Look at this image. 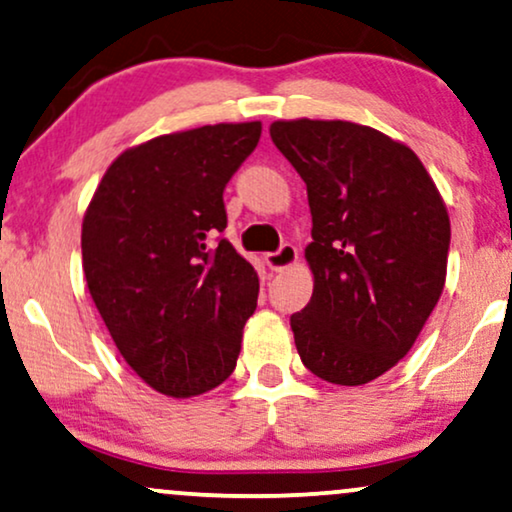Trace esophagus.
<instances>
[{
	"label": "esophagus",
	"instance_id": "34e87169",
	"mask_svg": "<svg viewBox=\"0 0 512 512\" xmlns=\"http://www.w3.org/2000/svg\"><path fill=\"white\" fill-rule=\"evenodd\" d=\"M264 262H267V267L271 271H283L288 267H293L297 264V248L295 245H281L276 252H269V255H264Z\"/></svg>",
	"mask_w": 512,
	"mask_h": 512
}]
</instances>
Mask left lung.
<instances>
[{
	"label": "left lung",
	"instance_id": "1",
	"mask_svg": "<svg viewBox=\"0 0 512 512\" xmlns=\"http://www.w3.org/2000/svg\"><path fill=\"white\" fill-rule=\"evenodd\" d=\"M271 141L312 210V300L290 316L302 364L333 385H366L399 364L446 281L451 224L409 146L347 120H276Z\"/></svg>",
	"mask_w": 512,
	"mask_h": 512
}]
</instances>
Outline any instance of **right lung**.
<instances>
[{
	"instance_id": "1",
	"label": "right lung",
	"mask_w": 512,
	"mask_h": 512,
	"mask_svg": "<svg viewBox=\"0 0 512 512\" xmlns=\"http://www.w3.org/2000/svg\"><path fill=\"white\" fill-rule=\"evenodd\" d=\"M262 122L163 134L120 153L82 222L89 295L132 371L167 397H196L236 368L260 278L226 229L224 189Z\"/></svg>"
}]
</instances>
